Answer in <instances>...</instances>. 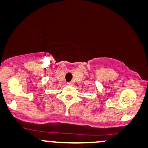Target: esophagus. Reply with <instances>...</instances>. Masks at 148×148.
I'll return each mask as SVG.
<instances>
[{
  "label": "esophagus",
  "instance_id": "34e87169",
  "mask_svg": "<svg viewBox=\"0 0 148 148\" xmlns=\"http://www.w3.org/2000/svg\"><path fill=\"white\" fill-rule=\"evenodd\" d=\"M67 85H68V86H73L74 82H72V81H71V82H68L67 83Z\"/></svg>",
  "mask_w": 148,
  "mask_h": 148
}]
</instances>
